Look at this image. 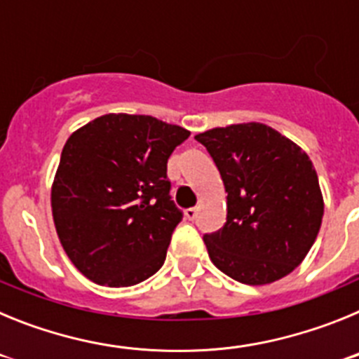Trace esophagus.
Wrapping results in <instances>:
<instances>
[{
  "label": "esophagus",
  "instance_id": "obj_1",
  "mask_svg": "<svg viewBox=\"0 0 359 359\" xmlns=\"http://www.w3.org/2000/svg\"><path fill=\"white\" fill-rule=\"evenodd\" d=\"M185 217L189 219V221H194V219L198 217V208H187Z\"/></svg>",
  "mask_w": 359,
  "mask_h": 359
}]
</instances>
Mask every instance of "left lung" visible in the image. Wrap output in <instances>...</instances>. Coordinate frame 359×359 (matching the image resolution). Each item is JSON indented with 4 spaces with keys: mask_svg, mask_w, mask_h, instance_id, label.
<instances>
[{
    "mask_svg": "<svg viewBox=\"0 0 359 359\" xmlns=\"http://www.w3.org/2000/svg\"><path fill=\"white\" fill-rule=\"evenodd\" d=\"M226 189V223L205 233L215 268L261 286L291 273L318 236L323 199L309 156L264 123L196 135Z\"/></svg>",
    "mask_w": 359,
    "mask_h": 359,
    "instance_id": "obj_1",
    "label": "left lung"
}]
</instances>
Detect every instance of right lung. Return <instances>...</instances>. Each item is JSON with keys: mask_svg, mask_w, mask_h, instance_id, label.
Here are the masks:
<instances>
[{"mask_svg": "<svg viewBox=\"0 0 359 359\" xmlns=\"http://www.w3.org/2000/svg\"><path fill=\"white\" fill-rule=\"evenodd\" d=\"M190 136L147 115H104L73 133L52 187L57 236L100 286L140 284L163 266L183 212L167 160Z\"/></svg>", "mask_w": 359, "mask_h": 359, "instance_id": "right-lung-1", "label": "right lung"}]
</instances>
